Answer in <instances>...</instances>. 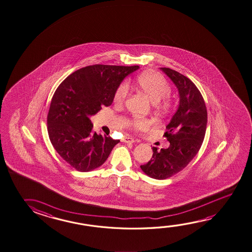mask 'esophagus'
Masks as SVG:
<instances>
[{
  "instance_id": "obj_1",
  "label": "esophagus",
  "mask_w": 252,
  "mask_h": 252,
  "mask_svg": "<svg viewBox=\"0 0 252 252\" xmlns=\"http://www.w3.org/2000/svg\"><path fill=\"white\" fill-rule=\"evenodd\" d=\"M122 141L125 142V143H130V144H132V143H133L135 140H134V139L132 138V137L126 136L123 138Z\"/></svg>"
}]
</instances>
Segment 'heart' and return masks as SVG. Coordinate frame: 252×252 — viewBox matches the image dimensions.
<instances>
[{
    "instance_id": "1",
    "label": "heart",
    "mask_w": 252,
    "mask_h": 252,
    "mask_svg": "<svg viewBox=\"0 0 252 252\" xmlns=\"http://www.w3.org/2000/svg\"><path fill=\"white\" fill-rule=\"evenodd\" d=\"M137 86L143 94L147 95L157 107H163L166 105V97L170 94V87L165 79L161 74L157 73H145L137 79ZM129 95V87L124 82L117 88L114 93V102L118 104L124 103ZM165 100H163V99ZM128 124L136 130H141L149 126L147 120L133 118L128 121Z\"/></svg>"
}]
</instances>
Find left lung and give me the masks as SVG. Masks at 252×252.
I'll list each match as a JSON object with an SVG mask.
<instances>
[{"label":"left lung","instance_id":"8db88e82","mask_svg":"<svg viewBox=\"0 0 252 252\" xmlns=\"http://www.w3.org/2000/svg\"><path fill=\"white\" fill-rule=\"evenodd\" d=\"M161 69L178 88L179 105L163 135L169 141V148L159 151L153 147L152 158L140 165L146 175L155 179L170 178L189 164L200 149L207 124L206 103L196 85L177 71Z\"/></svg>","mask_w":252,"mask_h":252}]
</instances>
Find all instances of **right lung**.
Returning <instances> with one entry per match:
<instances>
[{
	"label": "right lung",
	"mask_w": 252,
	"mask_h": 252,
	"mask_svg": "<svg viewBox=\"0 0 252 252\" xmlns=\"http://www.w3.org/2000/svg\"><path fill=\"white\" fill-rule=\"evenodd\" d=\"M139 66L92 65L68 75L54 92L47 115L51 143L63 160L82 172L98 168L120 140L92 131L91 116L110 106L117 88Z\"/></svg>",
	"instance_id": "1"
}]
</instances>
